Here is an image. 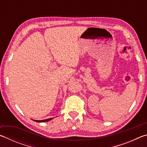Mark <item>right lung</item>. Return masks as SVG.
Here are the masks:
<instances>
[{
	"label": "right lung",
	"mask_w": 147,
	"mask_h": 147,
	"mask_svg": "<svg viewBox=\"0 0 147 147\" xmlns=\"http://www.w3.org/2000/svg\"><path fill=\"white\" fill-rule=\"evenodd\" d=\"M53 118H51V119H45V120H41V121H38V120H33L36 122H39V123H43V122H47L49 121H51V119H53Z\"/></svg>",
	"instance_id": "right-lung-1"
}]
</instances>
